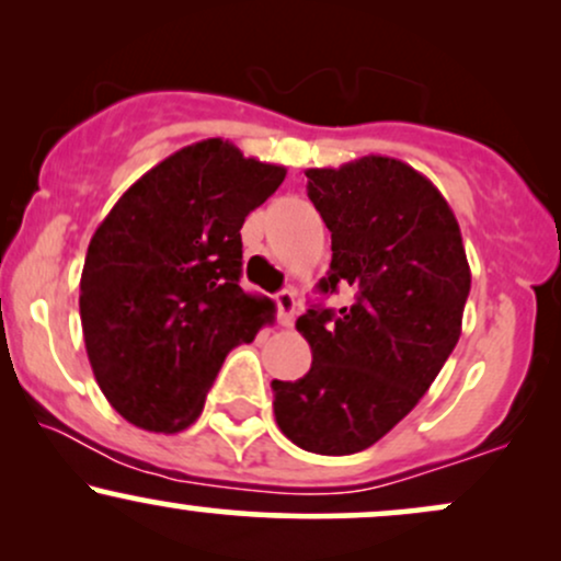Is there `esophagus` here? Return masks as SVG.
<instances>
[{
    "label": "esophagus",
    "mask_w": 561,
    "mask_h": 561,
    "mask_svg": "<svg viewBox=\"0 0 561 561\" xmlns=\"http://www.w3.org/2000/svg\"><path fill=\"white\" fill-rule=\"evenodd\" d=\"M274 300H276V317H279V324L282 327L293 324L295 308H298V300H295L293 289H279V293L274 295Z\"/></svg>",
    "instance_id": "34e87169"
}]
</instances>
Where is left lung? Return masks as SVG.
I'll use <instances>...</instances> for the list:
<instances>
[{
	"instance_id": "1",
	"label": "left lung",
	"mask_w": 561,
	"mask_h": 561,
	"mask_svg": "<svg viewBox=\"0 0 561 561\" xmlns=\"http://www.w3.org/2000/svg\"><path fill=\"white\" fill-rule=\"evenodd\" d=\"M306 176L332 231L319 289L356 295L295 321L313 362L295 382L274 379V416L302 450L347 456L388 435L435 382L459 343L472 274L446 197L403 160L366 156Z\"/></svg>"
}]
</instances>
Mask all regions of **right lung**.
<instances>
[{
  "instance_id": "right-lung-1",
  "label": "right lung",
  "mask_w": 561,
  "mask_h": 561,
  "mask_svg": "<svg viewBox=\"0 0 561 561\" xmlns=\"http://www.w3.org/2000/svg\"><path fill=\"white\" fill-rule=\"evenodd\" d=\"M285 176L203 139L137 179L96 227L81 272L83 343L96 385L134 427H190L227 353L272 321L274 302L240 287V229Z\"/></svg>"
}]
</instances>
